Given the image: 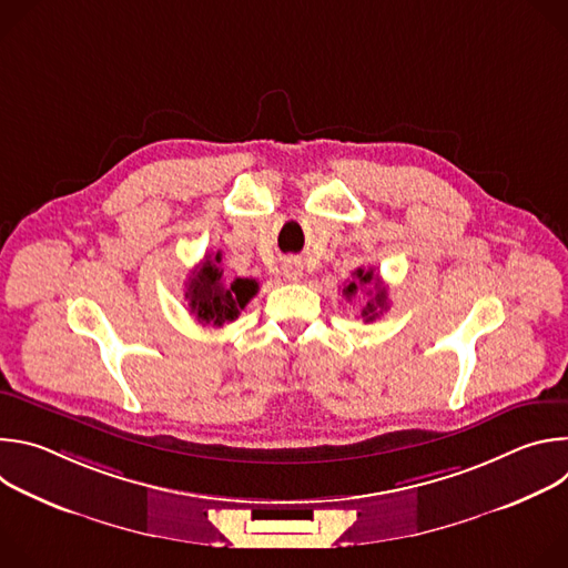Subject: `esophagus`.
I'll list each match as a JSON object with an SVG mask.
<instances>
[{
	"label": "esophagus",
	"instance_id": "obj_1",
	"mask_svg": "<svg viewBox=\"0 0 568 568\" xmlns=\"http://www.w3.org/2000/svg\"><path fill=\"white\" fill-rule=\"evenodd\" d=\"M283 274H285L287 281H298L301 274H303V267H301L298 261H292V258H290V261L283 263Z\"/></svg>",
	"mask_w": 568,
	"mask_h": 568
}]
</instances>
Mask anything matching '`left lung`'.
I'll return each instance as SVG.
<instances>
[{"label":"left lung","mask_w":568,"mask_h":568,"mask_svg":"<svg viewBox=\"0 0 568 568\" xmlns=\"http://www.w3.org/2000/svg\"><path fill=\"white\" fill-rule=\"evenodd\" d=\"M366 292L368 303L362 310L364 321H375L386 307H388V296H386V287L382 285L379 276L373 270H355V281H351L348 285H344V296L346 301H353L357 294Z\"/></svg>","instance_id":"8db88e82"}]
</instances>
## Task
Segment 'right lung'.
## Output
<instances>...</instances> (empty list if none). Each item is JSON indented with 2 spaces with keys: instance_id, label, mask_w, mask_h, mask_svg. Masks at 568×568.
<instances>
[{
  "instance_id": "add662e5",
  "label": "right lung",
  "mask_w": 568,
  "mask_h": 568,
  "mask_svg": "<svg viewBox=\"0 0 568 568\" xmlns=\"http://www.w3.org/2000/svg\"><path fill=\"white\" fill-rule=\"evenodd\" d=\"M222 252L204 256V261L191 272L186 283L189 307L204 326H224L237 318L240 310L256 296L258 283L252 278L224 281Z\"/></svg>"
}]
</instances>
